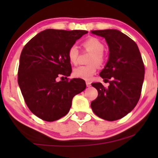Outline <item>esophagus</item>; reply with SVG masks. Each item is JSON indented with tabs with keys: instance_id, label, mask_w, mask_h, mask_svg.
Here are the masks:
<instances>
[{
	"instance_id": "1",
	"label": "esophagus",
	"mask_w": 158,
	"mask_h": 158,
	"mask_svg": "<svg viewBox=\"0 0 158 158\" xmlns=\"http://www.w3.org/2000/svg\"><path fill=\"white\" fill-rule=\"evenodd\" d=\"M90 85H91V83L90 82V81H86V86L87 87H90Z\"/></svg>"
}]
</instances>
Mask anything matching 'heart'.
<instances>
[{"label": "heart", "instance_id": "heart-1", "mask_svg": "<svg viewBox=\"0 0 158 158\" xmlns=\"http://www.w3.org/2000/svg\"><path fill=\"white\" fill-rule=\"evenodd\" d=\"M83 47L86 50L92 52L88 59V65H82L75 68L73 71V76L76 78L90 80L97 72L98 66L102 65L105 62V56L103 51L105 45L99 39L94 37L88 38L83 42ZM79 49L77 45L73 44L70 47L68 51V60L72 64H77L79 57Z\"/></svg>", "mask_w": 158, "mask_h": 158}]
</instances>
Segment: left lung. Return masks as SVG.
<instances>
[{
	"label": "left lung",
	"mask_w": 158,
	"mask_h": 158,
	"mask_svg": "<svg viewBox=\"0 0 158 158\" xmlns=\"http://www.w3.org/2000/svg\"><path fill=\"white\" fill-rule=\"evenodd\" d=\"M92 33L104 37L109 48V59L99 73L109 86L92 83L98 97L90 106L100 118L117 120L131 112L140 97L145 73L142 56L135 41L119 30H93Z\"/></svg>",
	"instance_id": "left-lung-1"
}]
</instances>
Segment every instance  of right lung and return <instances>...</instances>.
Listing matches in <instances>:
<instances>
[{
    "instance_id": "obj_1",
    "label": "right lung",
    "mask_w": 158,
    "mask_h": 158,
    "mask_svg": "<svg viewBox=\"0 0 158 158\" xmlns=\"http://www.w3.org/2000/svg\"><path fill=\"white\" fill-rule=\"evenodd\" d=\"M86 33L85 30L48 29L23 47L18 82L27 107L40 119L52 122L64 117L74 96L86 88L83 79L68 78L72 71L68 49ZM59 77L65 80L58 81Z\"/></svg>"
}]
</instances>
